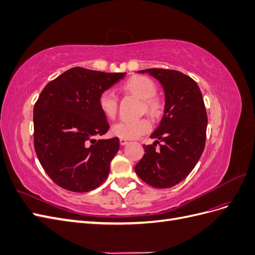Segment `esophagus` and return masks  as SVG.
<instances>
[{"label":"esophagus","mask_w":255,"mask_h":255,"mask_svg":"<svg viewBox=\"0 0 255 255\" xmlns=\"http://www.w3.org/2000/svg\"><path fill=\"white\" fill-rule=\"evenodd\" d=\"M119 141H120V144H121V145H126V144H128V142L127 139H120Z\"/></svg>","instance_id":"obj_1"}]
</instances>
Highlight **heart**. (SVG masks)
I'll use <instances>...</instances> for the list:
<instances>
[{"label":"heart","instance_id":"obj_1","mask_svg":"<svg viewBox=\"0 0 255 255\" xmlns=\"http://www.w3.org/2000/svg\"><path fill=\"white\" fill-rule=\"evenodd\" d=\"M126 88L132 94L144 100L145 105L152 115H156L160 110L158 100L154 97L157 92L155 83L146 76H134L126 83ZM99 106L109 118H114L118 111V96L113 89L104 90L99 97ZM151 122L148 119L121 120L115 123L112 132L121 139H136L150 132Z\"/></svg>","mask_w":255,"mask_h":255}]
</instances>
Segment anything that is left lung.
I'll return each mask as SVG.
<instances>
[{
  "instance_id": "1",
  "label": "left lung",
  "mask_w": 255,
  "mask_h": 255,
  "mask_svg": "<svg viewBox=\"0 0 255 255\" xmlns=\"http://www.w3.org/2000/svg\"><path fill=\"white\" fill-rule=\"evenodd\" d=\"M165 92L164 116L151 134L153 144L143 145L144 155L135 166L140 179L155 188H170L191 172L201 157L206 139L207 115L197 83L180 71L145 69ZM163 141L161 149L156 143Z\"/></svg>"
}]
</instances>
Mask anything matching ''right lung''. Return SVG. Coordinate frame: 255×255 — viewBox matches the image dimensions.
<instances>
[{"mask_svg":"<svg viewBox=\"0 0 255 255\" xmlns=\"http://www.w3.org/2000/svg\"><path fill=\"white\" fill-rule=\"evenodd\" d=\"M125 73L71 68L43 88L34 106V145L42 168L61 188L87 192L109 176L119 138L95 139L110 128L99 97Z\"/></svg>","mask_w":255,"mask_h":255,"instance_id":"right-lung-1","label":"right lung"}]
</instances>
